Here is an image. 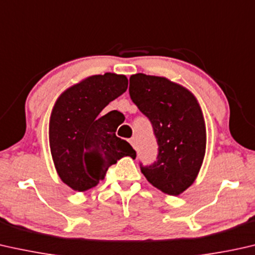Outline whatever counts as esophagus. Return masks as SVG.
<instances>
[{
	"instance_id": "34e87169",
	"label": "esophagus",
	"mask_w": 255,
	"mask_h": 255,
	"mask_svg": "<svg viewBox=\"0 0 255 255\" xmlns=\"http://www.w3.org/2000/svg\"><path fill=\"white\" fill-rule=\"evenodd\" d=\"M130 143L132 146H133V148H136V138H135V136H132V138L130 139Z\"/></svg>"
}]
</instances>
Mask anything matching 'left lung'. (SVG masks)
Instances as JSON below:
<instances>
[{"label": "left lung", "mask_w": 255, "mask_h": 255, "mask_svg": "<svg viewBox=\"0 0 255 255\" xmlns=\"http://www.w3.org/2000/svg\"><path fill=\"white\" fill-rule=\"evenodd\" d=\"M131 100L150 121L157 141L154 163L140 169L164 193L178 195L197 178L206 152V128L200 106L185 87L164 77H130Z\"/></svg>", "instance_id": "obj_1"}]
</instances>
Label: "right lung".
Here are the masks:
<instances>
[{
	"instance_id": "1",
	"label": "right lung",
	"mask_w": 255,
	"mask_h": 255,
	"mask_svg": "<svg viewBox=\"0 0 255 255\" xmlns=\"http://www.w3.org/2000/svg\"><path fill=\"white\" fill-rule=\"evenodd\" d=\"M128 78L107 72L91 76L62 93L49 122V143L60 178L72 190L97 186L110 165L135 157L127 140L116 135L115 110H102L127 91Z\"/></svg>"
}]
</instances>
